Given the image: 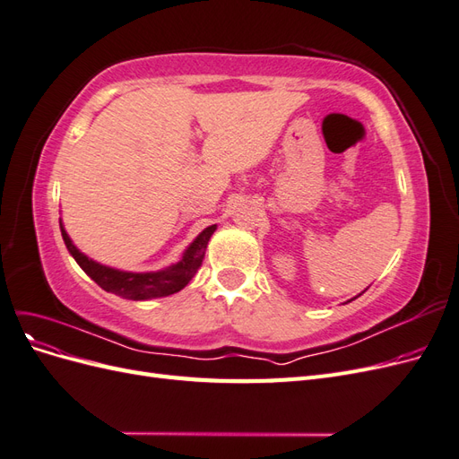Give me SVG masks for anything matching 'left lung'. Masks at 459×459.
I'll return each mask as SVG.
<instances>
[{"label": "left lung", "mask_w": 459, "mask_h": 459, "mask_svg": "<svg viewBox=\"0 0 459 459\" xmlns=\"http://www.w3.org/2000/svg\"><path fill=\"white\" fill-rule=\"evenodd\" d=\"M354 299H356V297H354ZM354 299H351V300H354ZM351 300H349V302H351Z\"/></svg>", "instance_id": "1"}]
</instances>
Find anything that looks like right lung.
<instances>
[{
  "instance_id": "1",
  "label": "right lung",
  "mask_w": 459,
  "mask_h": 459,
  "mask_svg": "<svg viewBox=\"0 0 459 459\" xmlns=\"http://www.w3.org/2000/svg\"><path fill=\"white\" fill-rule=\"evenodd\" d=\"M63 241L68 248V253L78 262V266L84 270L91 280L105 289L107 293H113L117 297L128 299V300H151L169 297L182 290L191 277L197 273L201 268L208 241H211L212 233L216 231V224L204 228L193 243L186 248L182 258L176 264H170L157 272H124L118 268L105 266L101 262H95L88 255H84L80 248L68 238V233L63 226V220H59Z\"/></svg>"
}]
</instances>
